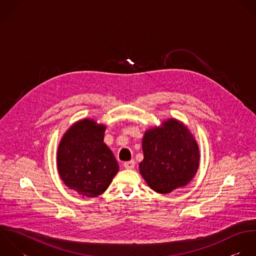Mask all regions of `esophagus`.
Segmentation results:
<instances>
[{"mask_svg": "<svg viewBox=\"0 0 256 256\" xmlns=\"http://www.w3.org/2000/svg\"><path fill=\"white\" fill-rule=\"evenodd\" d=\"M134 166H136V162L132 160H130V162H126L124 164V168H126V170H132L134 168Z\"/></svg>", "mask_w": 256, "mask_h": 256, "instance_id": "1", "label": "esophagus"}]
</instances>
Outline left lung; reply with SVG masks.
<instances>
[{
    "mask_svg": "<svg viewBox=\"0 0 256 256\" xmlns=\"http://www.w3.org/2000/svg\"><path fill=\"white\" fill-rule=\"evenodd\" d=\"M142 152L140 172L158 194H166L186 186L200 166L196 138L182 122L174 118L146 130Z\"/></svg>",
    "mask_w": 256,
    "mask_h": 256,
    "instance_id": "obj_1",
    "label": "left lung"
}]
</instances>
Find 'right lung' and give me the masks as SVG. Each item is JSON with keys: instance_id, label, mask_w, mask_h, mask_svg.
Segmentation results:
<instances>
[{"instance_id": "1", "label": "right lung", "mask_w": 256, "mask_h": 256, "mask_svg": "<svg viewBox=\"0 0 256 256\" xmlns=\"http://www.w3.org/2000/svg\"><path fill=\"white\" fill-rule=\"evenodd\" d=\"M106 128L94 118L78 120L64 134L58 146L60 178L82 198L104 192L120 170L112 152L104 142Z\"/></svg>"}]
</instances>
